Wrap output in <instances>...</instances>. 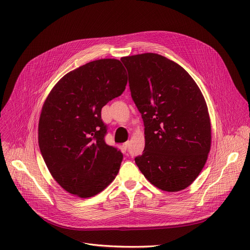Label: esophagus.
<instances>
[{
    "label": "esophagus",
    "instance_id": "1",
    "mask_svg": "<svg viewBox=\"0 0 250 250\" xmlns=\"http://www.w3.org/2000/svg\"><path fill=\"white\" fill-rule=\"evenodd\" d=\"M128 146H129V142H125V143L123 144V148H124L125 150H126V149L128 148Z\"/></svg>",
    "mask_w": 250,
    "mask_h": 250
}]
</instances>
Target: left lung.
I'll list each match as a JSON object with an SVG mask.
<instances>
[{
	"instance_id": "1",
	"label": "left lung",
	"mask_w": 250,
	"mask_h": 250,
	"mask_svg": "<svg viewBox=\"0 0 250 250\" xmlns=\"http://www.w3.org/2000/svg\"><path fill=\"white\" fill-rule=\"evenodd\" d=\"M121 61L145 125V149L135 158L137 166L162 190L187 188L201 173L211 149V121L199 86L178 63L160 55Z\"/></svg>"
}]
</instances>
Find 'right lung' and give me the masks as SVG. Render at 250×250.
I'll use <instances>...</instances> for the list:
<instances>
[{"label": "right lung", "mask_w": 250, "mask_h": 250, "mask_svg": "<svg viewBox=\"0 0 250 250\" xmlns=\"http://www.w3.org/2000/svg\"><path fill=\"white\" fill-rule=\"evenodd\" d=\"M121 61L102 59L65 74L51 89L38 124V145L51 176L68 192L91 198L108 187L123 161L104 141L101 108L123 94Z\"/></svg>", "instance_id": "1"}]
</instances>
